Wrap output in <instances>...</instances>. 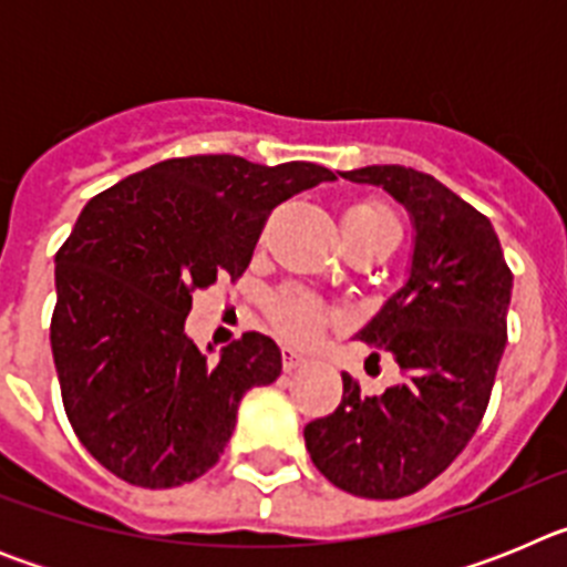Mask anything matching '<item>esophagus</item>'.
Here are the masks:
<instances>
[{
	"label": "esophagus",
	"mask_w": 567,
	"mask_h": 567,
	"mask_svg": "<svg viewBox=\"0 0 567 567\" xmlns=\"http://www.w3.org/2000/svg\"><path fill=\"white\" fill-rule=\"evenodd\" d=\"M280 360H284V372H295V369H300V365L307 363V358L300 352H295V349H289V346L280 349Z\"/></svg>",
	"instance_id": "esophagus-1"
}]
</instances>
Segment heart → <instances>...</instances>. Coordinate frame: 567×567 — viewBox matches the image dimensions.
<instances>
[{"label":"heart","mask_w":567,"mask_h":567,"mask_svg":"<svg viewBox=\"0 0 567 567\" xmlns=\"http://www.w3.org/2000/svg\"><path fill=\"white\" fill-rule=\"evenodd\" d=\"M343 229L346 240L363 238H383V235H394L398 238L400 224L392 207L378 198H358L346 207L343 213ZM267 320L278 334H284L292 343H312L320 338V332L334 320L332 309L318 295L307 292L300 287H284L267 298Z\"/></svg>","instance_id":"b5f03b06"}]
</instances>
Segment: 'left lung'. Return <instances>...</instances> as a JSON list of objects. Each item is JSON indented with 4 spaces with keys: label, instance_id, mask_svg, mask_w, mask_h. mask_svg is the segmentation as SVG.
Returning a JSON list of instances; mask_svg holds the SVG:
<instances>
[{
    "label": "left lung",
    "instance_id": "left-lung-1",
    "mask_svg": "<svg viewBox=\"0 0 567 567\" xmlns=\"http://www.w3.org/2000/svg\"><path fill=\"white\" fill-rule=\"evenodd\" d=\"M340 175L389 189L414 218L409 280L358 334L369 360L392 352L403 380L365 398L343 374L340 405L307 423L303 437L332 485L398 499L440 477L483 423L508 343L514 275L488 218L434 175L400 164Z\"/></svg>",
    "mask_w": 567,
    "mask_h": 567
}]
</instances>
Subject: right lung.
<instances>
[{
  "mask_svg": "<svg viewBox=\"0 0 567 567\" xmlns=\"http://www.w3.org/2000/svg\"><path fill=\"white\" fill-rule=\"evenodd\" d=\"M334 173L240 155L167 158L90 198L56 252L50 349L70 425L110 474L142 488L218 463L240 398L280 374L260 332L209 360L184 334L193 295L238 280L280 202Z\"/></svg>",
  "mask_w": 567,
  "mask_h": 567,
  "instance_id": "add662e5",
  "label": "right lung"
}]
</instances>
